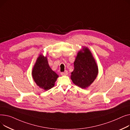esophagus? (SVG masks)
Masks as SVG:
<instances>
[{
  "label": "esophagus",
  "instance_id": "1",
  "mask_svg": "<svg viewBox=\"0 0 130 130\" xmlns=\"http://www.w3.org/2000/svg\"><path fill=\"white\" fill-rule=\"evenodd\" d=\"M61 75H68V72L67 71H64V72H62L61 73Z\"/></svg>",
  "mask_w": 130,
  "mask_h": 130
}]
</instances>
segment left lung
Here are the masks:
<instances>
[{"instance_id":"8db88e82","label":"left lung","mask_w":130,"mask_h":130,"mask_svg":"<svg viewBox=\"0 0 130 130\" xmlns=\"http://www.w3.org/2000/svg\"><path fill=\"white\" fill-rule=\"evenodd\" d=\"M83 50L79 51L76 57L71 79L74 85L85 89L95 79L98 68L89 50L84 48Z\"/></svg>"}]
</instances>
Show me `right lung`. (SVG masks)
I'll return each instance as SVG.
<instances>
[{"label": "right lung", "instance_id": "obj_1", "mask_svg": "<svg viewBox=\"0 0 130 130\" xmlns=\"http://www.w3.org/2000/svg\"><path fill=\"white\" fill-rule=\"evenodd\" d=\"M33 79L37 85L40 88L47 90L55 86L58 75L48 64L47 58L40 55L32 70Z\"/></svg>", "mask_w": 130, "mask_h": 130}]
</instances>
